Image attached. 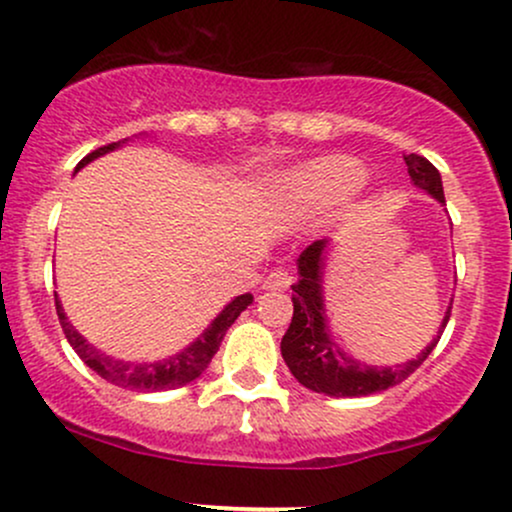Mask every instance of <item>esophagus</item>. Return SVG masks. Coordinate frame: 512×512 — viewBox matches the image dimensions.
<instances>
[{
  "label": "esophagus",
  "mask_w": 512,
  "mask_h": 512,
  "mask_svg": "<svg viewBox=\"0 0 512 512\" xmlns=\"http://www.w3.org/2000/svg\"><path fill=\"white\" fill-rule=\"evenodd\" d=\"M291 286V276L286 269H272L267 279H264L262 289L267 291H286Z\"/></svg>",
  "instance_id": "esophagus-1"
}]
</instances>
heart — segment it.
<instances>
[{
	"mask_svg": "<svg viewBox=\"0 0 512 512\" xmlns=\"http://www.w3.org/2000/svg\"><path fill=\"white\" fill-rule=\"evenodd\" d=\"M366 180L361 161L351 156H322L296 168L286 178L284 190L298 207H330L354 195Z\"/></svg>",
	"mask_w": 512,
	"mask_h": 512,
	"instance_id": "b5f03b06",
	"label": "heart"
}]
</instances>
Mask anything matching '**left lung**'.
Masks as SVG:
<instances>
[{"label": "left lung", "mask_w": 512, "mask_h": 512, "mask_svg": "<svg viewBox=\"0 0 512 512\" xmlns=\"http://www.w3.org/2000/svg\"><path fill=\"white\" fill-rule=\"evenodd\" d=\"M407 170L419 190H424L440 204H445L443 180L431 161L424 156L409 154L404 156ZM327 250L330 240L322 238L308 245L298 257V281L293 289V317L291 325L281 339V356L286 366L303 387L313 392H322L330 397H366L373 392H383L387 387L399 385L407 380L428 354L436 349L440 334L450 320V308L440 322L438 334L431 339L421 354L411 358L407 363H397L395 368L387 366H366L356 358L346 356L337 344H334L330 327H327V310H325V289H322V276H325Z\"/></svg>", "instance_id": "left-lung-1"}]
</instances>
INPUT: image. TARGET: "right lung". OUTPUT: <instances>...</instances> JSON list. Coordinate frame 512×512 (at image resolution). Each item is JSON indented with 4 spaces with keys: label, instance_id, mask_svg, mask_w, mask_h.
Masks as SVG:
<instances>
[{
    "label": "right lung",
    "instance_id": "obj_1",
    "mask_svg": "<svg viewBox=\"0 0 512 512\" xmlns=\"http://www.w3.org/2000/svg\"><path fill=\"white\" fill-rule=\"evenodd\" d=\"M125 142L127 139H122V142L101 146V149L91 151L86 158H81L76 170L88 166L91 161H96L98 156L110 154V151H115L117 146H122ZM250 303H252V293H243V296L233 298V301L228 303L226 308L214 317V320H211L207 330L199 334L187 349L178 351L175 356H168L163 358V361H154V363H129V361H120V358L103 354L101 349L88 344L86 339L74 330L72 322L67 320V313H64L60 298H57L55 293V308H57V315H60L62 332L64 337H67V342L72 344V349L79 354L81 361H84L91 370H96V373L101 375L103 380H108V383H113L117 387H127V390H139V392L175 390V387H182L192 383V380H197L199 375L207 370L216 351H219L228 327L238 320V315L243 313Z\"/></svg>",
    "mask_w": 512,
    "mask_h": 512
}]
</instances>
